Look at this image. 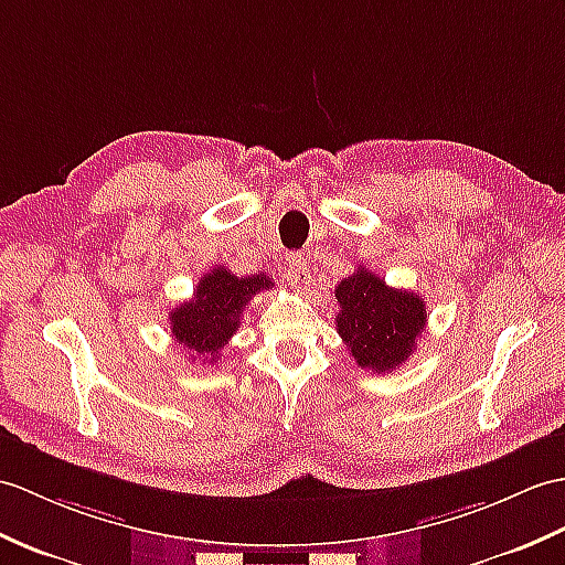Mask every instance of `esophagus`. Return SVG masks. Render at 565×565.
Instances as JSON below:
<instances>
[{
    "mask_svg": "<svg viewBox=\"0 0 565 565\" xmlns=\"http://www.w3.org/2000/svg\"><path fill=\"white\" fill-rule=\"evenodd\" d=\"M284 277L294 288H298V291H306V288L310 286V269L306 265V259H300L298 255L288 257L286 269H284Z\"/></svg>",
    "mask_w": 565,
    "mask_h": 565,
    "instance_id": "esophagus-1",
    "label": "esophagus"
}]
</instances>
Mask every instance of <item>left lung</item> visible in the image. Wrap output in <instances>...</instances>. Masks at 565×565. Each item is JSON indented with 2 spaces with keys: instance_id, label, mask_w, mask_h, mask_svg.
Returning <instances> with one entry per match:
<instances>
[{
  "instance_id": "1",
  "label": "left lung",
  "mask_w": 565,
  "mask_h": 565,
  "mask_svg": "<svg viewBox=\"0 0 565 565\" xmlns=\"http://www.w3.org/2000/svg\"><path fill=\"white\" fill-rule=\"evenodd\" d=\"M337 330L365 371H397L412 356L426 327V300L414 291L390 288L373 271L359 267L339 281Z\"/></svg>"
}]
</instances>
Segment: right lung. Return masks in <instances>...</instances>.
I'll return each mask as SVG.
<instances>
[{
	"label": "right lung",
	"instance_id": "obj_1",
	"mask_svg": "<svg viewBox=\"0 0 565 565\" xmlns=\"http://www.w3.org/2000/svg\"><path fill=\"white\" fill-rule=\"evenodd\" d=\"M271 288L265 271L253 277H235L216 267L196 284L194 298L168 315L175 342L190 351L192 359L216 363L223 344L235 334L247 300Z\"/></svg>",
	"mask_w": 565,
	"mask_h": 565
}]
</instances>
